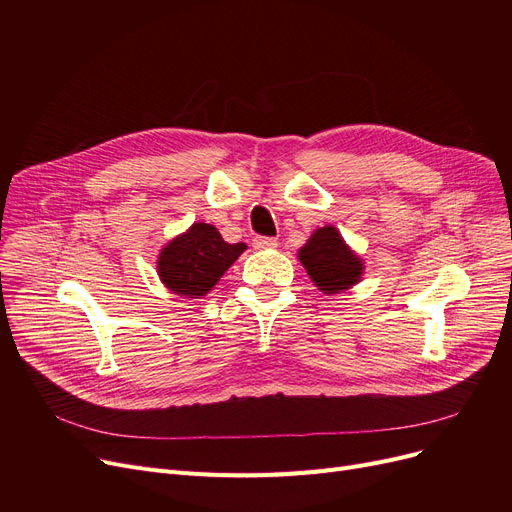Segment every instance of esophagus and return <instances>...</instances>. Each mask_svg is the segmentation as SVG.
Returning a JSON list of instances; mask_svg holds the SVG:
<instances>
[{
  "label": "esophagus",
  "mask_w": 512,
  "mask_h": 512,
  "mask_svg": "<svg viewBox=\"0 0 512 512\" xmlns=\"http://www.w3.org/2000/svg\"><path fill=\"white\" fill-rule=\"evenodd\" d=\"M253 247L255 249H274L278 247V240L276 238H270V236H255L253 238Z\"/></svg>",
  "instance_id": "1"
}]
</instances>
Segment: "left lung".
I'll return each mask as SVG.
<instances>
[{"mask_svg":"<svg viewBox=\"0 0 512 512\" xmlns=\"http://www.w3.org/2000/svg\"><path fill=\"white\" fill-rule=\"evenodd\" d=\"M299 259L315 286L330 294L357 284L363 270L361 259L344 245L342 236L332 226L313 232L299 251Z\"/></svg>","mask_w":512,"mask_h":512,"instance_id":"obj_1","label":"left lung"}]
</instances>
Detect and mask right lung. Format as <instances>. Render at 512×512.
<instances>
[{"instance_id":"obj_1","label":"right lung","mask_w":512,"mask_h":512,"mask_svg":"<svg viewBox=\"0 0 512 512\" xmlns=\"http://www.w3.org/2000/svg\"><path fill=\"white\" fill-rule=\"evenodd\" d=\"M245 249V242L230 245L213 226L199 222L161 251L157 272L172 292L197 299L218 284Z\"/></svg>"}]
</instances>
